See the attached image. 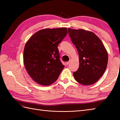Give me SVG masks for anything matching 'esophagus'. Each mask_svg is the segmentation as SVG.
I'll use <instances>...</instances> for the list:
<instances>
[{"label": "esophagus", "instance_id": "obj_1", "mask_svg": "<svg viewBox=\"0 0 120 120\" xmlns=\"http://www.w3.org/2000/svg\"><path fill=\"white\" fill-rule=\"evenodd\" d=\"M65 64H66V65H68V64H70V62L69 61H68V62H65Z\"/></svg>", "mask_w": 120, "mask_h": 120}]
</instances>
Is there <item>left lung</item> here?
Segmentation results:
<instances>
[{
    "instance_id": "left-lung-1",
    "label": "left lung",
    "mask_w": 120,
    "mask_h": 120,
    "mask_svg": "<svg viewBox=\"0 0 120 120\" xmlns=\"http://www.w3.org/2000/svg\"><path fill=\"white\" fill-rule=\"evenodd\" d=\"M68 31L79 58L78 69L73 73L75 79L81 85H92L105 72L108 60L107 52L93 32L71 28H68Z\"/></svg>"
}]
</instances>
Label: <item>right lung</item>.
<instances>
[{
  "label": "right lung",
  "mask_w": 120,
  "mask_h": 120,
  "mask_svg": "<svg viewBox=\"0 0 120 120\" xmlns=\"http://www.w3.org/2000/svg\"><path fill=\"white\" fill-rule=\"evenodd\" d=\"M68 34L66 28L39 30L26 43L24 64L33 79L42 86L57 80L64 68L60 60L58 46Z\"/></svg>",
  "instance_id": "add662e5"
}]
</instances>
